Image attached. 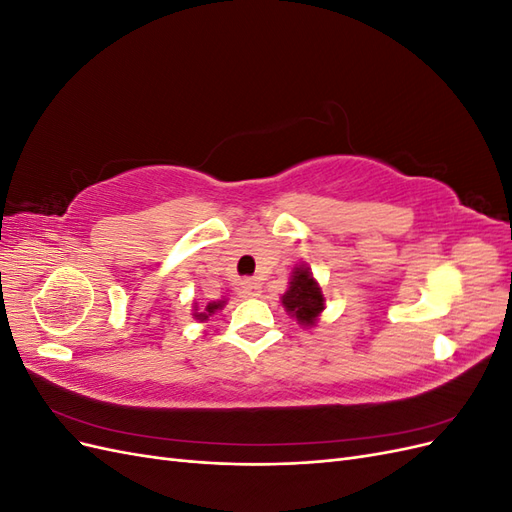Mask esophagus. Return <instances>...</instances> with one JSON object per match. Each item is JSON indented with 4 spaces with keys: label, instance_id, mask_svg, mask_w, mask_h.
<instances>
[{
    "label": "esophagus",
    "instance_id": "1",
    "mask_svg": "<svg viewBox=\"0 0 512 512\" xmlns=\"http://www.w3.org/2000/svg\"><path fill=\"white\" fill-rule=\"evenodd\" d=\"M260 284L256 280H243L241 282V294L243 297H260Z\"/></svg>",
    "mask_w": 512,
    "mask_h": 512
}]
</instances>
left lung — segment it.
Wrapping results in <instances>:
<instances>
[{
    "mask_svg": "<svg viewBox=\"0 0 512 512\" xmlns=\"http://www.w3.org/2000/svg\"><path fill=\"white\" fill-rule=\"evenodd\" d=\"M324 299L322 288L314 277L312 269L307 265H297L292 269L288 290L282 294V305L286 312L297 320L301 327L314 329L320 314L324 312Z\"/></svg>",
    "mask_w": 512,
    "mask_h": 512,
    "instance_id": "1",
    "label": "left lung"
}]
</instances>
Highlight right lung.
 Instances as JSON below:
<instances>
[{
    "label": "right lung",
    "instance_id": "add662e5",
    "mask_svg": "<svg viewBox=\"0 0 512 512\" xmlns=\"http://www.w3.org/2000/svg\"><path fill=\"white\" fill-rule=\"evenodd\" d=\"M226 305V299H220V301H211V303H207L205 307H200L196 301L192 303V316H194V320H198V322H207L209 320V316H213L215 312H220V309Z\"/></svg>",
    "mask_w": 512,
    "mask_h": 512
}]
</instances>
